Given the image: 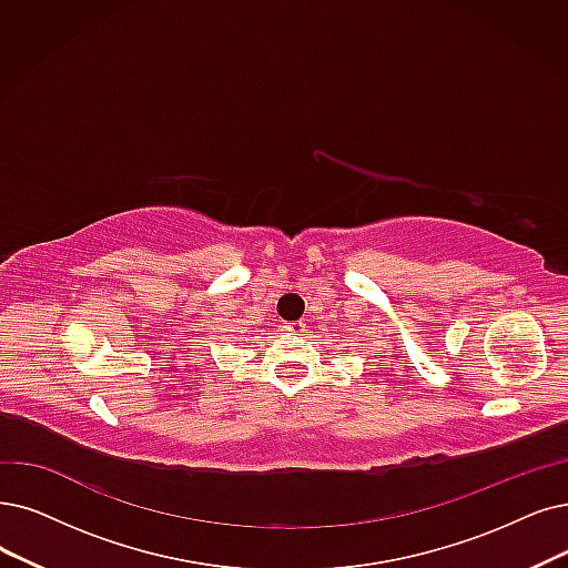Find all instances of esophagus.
<instances>
[{"label": "esophagus", "instance_id": "obj_1", "mask_svg": "<svg viewBox=\"0 0 568 568\" xmlns=\"http://www.w3.org/2000/svg\"><path fill=\"white\" fill-rule=\"evenodd\" d=\"M284 328H286L288 333H293V335H303V333H305V324H303V322H288Z\"/></svg>", "mask_w": 568, "mask_h": 568}]
</instances>
